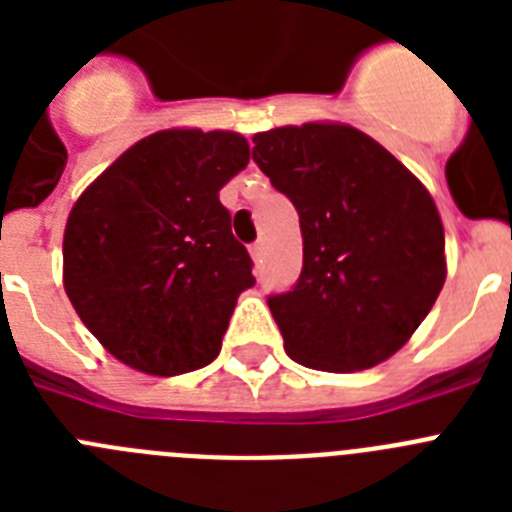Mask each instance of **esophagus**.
<instances>
[{
  "mask_svg": "<svg viewBox=\"0 0 512 512\" xmlns=\"http://www.w3.org/2000/svg\"><path fill=\"white\" fill-rule=\"evenodd\" d=\"M251 256H253V261H256V264H259L261 256H264V243H261V241L253 243V246H251Z\"/></svg>",
  "mask_w": 512,
  "mask_h": 512,
  "instance_id": "obj_1",
  "label": "esophagus"
}]
</instances>
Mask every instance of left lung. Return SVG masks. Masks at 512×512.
Listing matches in <instances>:
<instances>
[{
	"mask_svg": "<svg viewBox=\"0 0 512 512\" xmlns=\"http://www.w3.org/2000/svg\"><path fill=\"white\" fill-rule=\"evenodd\" d=\"M253 161L300 215L302 271L269 310L297 364L361 372L390 359L446 279L431 194L377 140L307 122L253 135Z\"/></svg>",
	"mask_w": 512,
	"mask_h": 512,
	"instance_id": "obj_1",
	"label": "left lung"
}]
</instances>
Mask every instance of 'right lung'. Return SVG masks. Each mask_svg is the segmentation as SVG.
<instances>
[{
  "mask_svg": "<svg viewBox=\"0 0 512 512\" xmlns=\"http://www.w3.org/2000/svg\"><path fill=\"white\" fill-rule=\"evenodd\" d=\"M243 135L161 130L81 194L63 233V287L92 336L138 372L174 377L223 346L253 261L217 192L248 164Z\"/></svg>",
  "mask_w": 512,
  "mask_h": 512,
  "instance_id": "obj_1",
  "label": "right lung"
}]
</instances>
